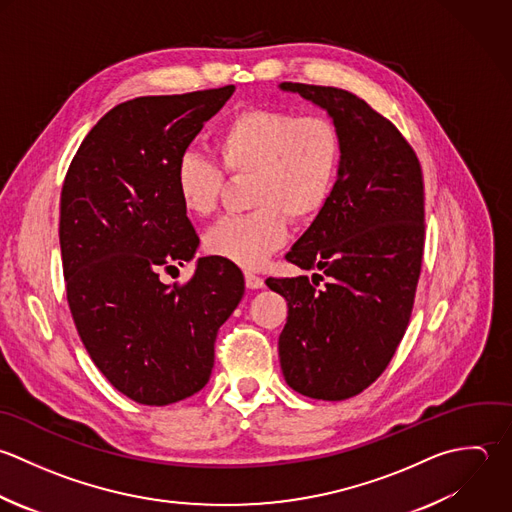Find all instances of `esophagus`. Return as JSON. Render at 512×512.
<instances>
[{
  "label": "esophagus",
  "mask_w": 512,
  "mask_h": 512,
  "mask_svg": "<svg viewBox=\"0 0 512 512\" xmlns=\"http://www.w3.org/2000/svg\"><path fill=\"white\" fill-rule=\"evenodd\" d=\"M245 285L249 289H261L265 285V281H263V277H259L255 273H245Z\"/></svg>",
  "instance_id": "obj_1"
}]
</instances>
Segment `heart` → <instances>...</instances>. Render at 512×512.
<instances>
[{
    "mask_svg": "<svg viewBox=\"0 0 512 512\" xmlns=\"http://www.w3.org/2000/svg\"><path fill=\"white\" fill-rule=\"evenodd\" d=\"M213 145L231 177H251L249 203L255 211L217 223L205 235V249L243 269L261 267L285 245L289 217L309 223L335 195L343 137L329 117L251 105L227 117ZM225 185L227 175L217 163L197 153L179 157L175 189L191 215L215 213Z\"/></svg>",
    "mask_w": 512,
    "mask_h": 512,
    "instance_id": "1",
    "label": "heart"
}]
</instances>
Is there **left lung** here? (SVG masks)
I'll return each instance as SVG.
<instances>
[{
    "mask_svg": "<svg viewBox=\"0 0 512 512\" xmlns=\"http://www.w3.org/2000/svg\"><path fill=\"white\" fill-rule=\"evenodd\" d=\"M281 87L327 109L343 137L335 195L285 255L313 279H267L289 309L281 369L293 391L345 401L383 375L407 331L425 249L423 169L365 99L325 85Z\"/></svg>",
    "mask_w": 512,
    "mask_h": 512,
    "instance_id": "8db88e82",
    "label": "left lung"
}]
</instances>
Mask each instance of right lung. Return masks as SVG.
I'll use <instances>...</instances> for the list:
<instances>
[{
  "label": "right lung",
  "instance_id": "obj_1",
  "mask_svg": "<svg viewBox=\"0 0 512 512\" xmlns=\"http://www.w3.org/2000/svg\"><path fill=\"white\" fill-rule=\"evenodd\" d=\"M233 91L115 105L63 179L59 245L75 329L105 379L139 405H171L207 385L217 331L245 291L241 269L221 257H201L185 283L159 277L199 245L177 197L175 165Z\"/></svg>",
  "mask_w": 512,
  "mask_h": 512
}]
</instances>
